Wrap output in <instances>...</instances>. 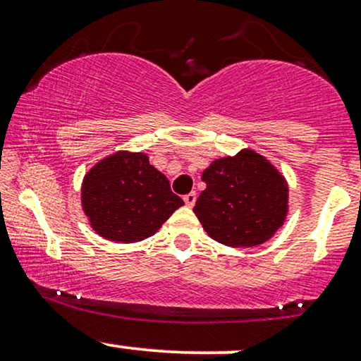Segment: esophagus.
Wrapping results in <instances>:
<instances>
[{"label": "esophagus", "mask_w": 361, "mask_h": 361, "mask_svg": "<svg viewBox=\"0 0 361 361\" xmlns=\"http://www.w3.org/2000/svg\"><path fill=\"white\" fill-rule=\"evenodd\" d=\"M183 200H185L186 207H193V205H195V202H197V193L192 192V193L185 195V197H183Z\"/></svg>", "instance_id": "obj_1"}]
</instances>
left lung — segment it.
Listing matches in <instances>:
<instances>
[{
  "label": "left lung",
  "instance_id": "1",
  "mask_svg": "<svg viewBox=\"0 0 361 361\" xmlns=\"http://www.w3.org/2000/svg\"><path fill=\"white\" fill-rule=\"evenodd\" d=\"M193 212L214 241L231 247L267 243L288 214V183L270 161L252 149L219 157L205 169Z\"/></svg>",
  "mask_w": 361,
  "mask_h": 361
}]
</instances>
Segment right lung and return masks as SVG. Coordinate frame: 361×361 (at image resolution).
Listing matches in <instances>:
<instances>
[{
    "mask_svg": "<svg viewBox=\"0 0 361 361\" xmlns=\"http://www.w3.org/2000/svg\"><path fill=\"white\" fill-rule=\"evenodd\" d=\"M82 212L102 238L137 243L151 238L183 205L168 178L144 152L117 151L103 157L82 178Z\"/></svg>",
    "mask_w": 361,
    "mask_h": 361,
    "instance_id": "1",
    "label": "right lung"
}]
</instances>
